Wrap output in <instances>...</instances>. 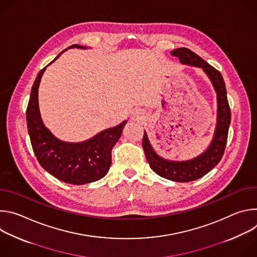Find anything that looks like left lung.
<instances>
[{
	"mask_svg": "<svg viewBox=\"0 0 257 257\" xmlns=\"http://www.w3.org/2000/svg\"><path fill=\"white\" fill-rule=\"evenodd\" d=\"M171 55L178 57L181 64L201 68L209 78L215 90L217 102L214 134L208 148L201 155L188 161H171L159 156L154 150L145 131L142 146L146 161L149 162L152 170L159 176L175 182H190L203 177L222 160L231 123V109L227 98L225 81L219 71L186 48L173 50Z\"/></svg>",
	"mask_w": 257,
	"mask_h": 257,
	"instance_id": "1",
	"label": "left lung"
}]
</instances>
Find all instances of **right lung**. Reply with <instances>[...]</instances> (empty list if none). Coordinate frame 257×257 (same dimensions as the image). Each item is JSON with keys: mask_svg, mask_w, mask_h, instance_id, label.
<instances>
[{"mask_svg": "<svg viewBox=\"0 0 257 257\" xmlns=\"http://www.w3.org/2000/svg\"><path fill=\"white\" fill-rule=\"evenodd\" d=\"M73 48L87 49L79 45L70 46L68 49ZM47 67L35 78L26 109L27 129L34 155L48 173L65 183L84 185L95 182L108 172L112 164V150L121 137L127 120L82 142L60 140L45 126L39 107V86Z\"/></svg>", "mask_w": 257, "mask_h": 257, "instance_id": "right-lung-1", "label": "right lung"}]
</instances>
